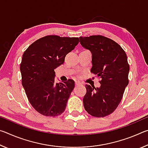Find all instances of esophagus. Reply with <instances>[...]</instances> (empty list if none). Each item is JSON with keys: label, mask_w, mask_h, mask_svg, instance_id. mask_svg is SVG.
<instances>
[{"label": "esophagus", "mask_w": 148, "mask_h": 148, "mask_svg": "<svg viewBox=\"0 0 148 148\" xmlns=\"http://www.w3.org/2000/svg\"><path fill=\"white\" fill-rule=\"evenodd\" d=\"M80 84H82L81 82H79L78 81H76V86H77V85H80Z\"/></svg>", "instance_id": "34e87169"}]
</instances>
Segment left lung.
Masks as SVG:
<instances>
[{
	"mask_svg": "<svg viewBox=\"0 0 148 148\" xmlns=\"http://www.w3.org/2000/svg\"><path fill=\"white\" fill-rule=\"evenodd\" d=\"M80 44L92 53L91 72L101 79V87L86 85L83 102L92 116L103 117L116 110L129 84V64L125 52L113 40L102 35L79 37Z\"/></svg>",
	"mask_w": 148,
	"mask_h": 148,
	"instance_id": "left-lung-1",
	"label": "left lung"
}]
</instances>
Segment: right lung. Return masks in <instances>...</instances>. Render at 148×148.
Here are the masks:
<instances>
[{
    "mask_svg": "<svg viewBox=\"0 0 148 148\" xmlns=\"http://www.w3.org/2000/svg\"><path fill=\"white\" fill-rule=\"evenodd\" d=\"M77 37L47 35L30 45L20 64L22 85L32 106L45 116L64 112L74 81L55 82L54 70L64 63L65 56L77 44Z\"/></svg>",
    "mask_w": 148,
    "mask_h": 148,
    "instance_id": "right-lung-1",
    "label": "right lung"
}]
</instances>
